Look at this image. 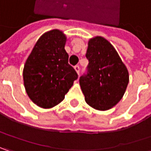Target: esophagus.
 Listing matches in <instances>:
<instances>
[{
	"label": "esophagus",
	"mask_w": 151,
	"mask_h": 151,
	"mask_svg": "<svg viewBox=\"0 0 151 151\" xmlns=\"http://www.w3.org/2000/svg\"><path fill=\"white\" fill-rule=\"evenodd\" d=\"M74 69H75V71L77 72V73L79 74V73H80V67L78 65H76L75 67H74Z\"/></svg>",
	"instance_id": "34e87169"
}]
</instances>
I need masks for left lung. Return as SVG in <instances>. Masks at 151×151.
<instances>
[{"label":"left lung","mask_w":151,"mask_h":151,"mask_svg":"<svg viewBox=\"0 0 151 151\" xmlns=\"http://www.w3.org/2000/svg\"><path fill=\"white\" fill-rule=\"evenodd\" d=\"M87 73L79 78L86 103L106 111L121 101L129 81L128 69L112 45L101 36L88 40Z\"/></svg>","instance_id":"obj_1"}]
</instances>
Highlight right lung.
Returning a JSON list of instances; mask_svg holds the SVG:
<instances>
[{"label":"right lung","instance_id":"add662e5","mask_svg":"<svg viewBox=\"0 0 151 151\" xmlns=\"http://www.w3.org/2000/svg\"><path fill=\"white\" fill-rule=\"evenodd\" d=\"M66 41L62 31H48L37 40L26 60L24 87L30 100L40 107L51 108L63 101L78 78L74 68L68 64Z\"/></svg>","mask_w":151,"mask_h":151}]
</instances>
